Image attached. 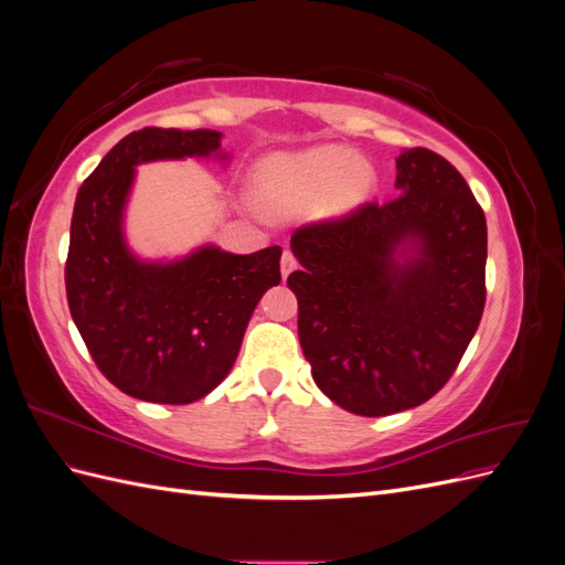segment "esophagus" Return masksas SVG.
Listing matches in <instances>:
<instances>
[{
	"label": "esophagus",
	"instance_id": "esophagus-1",
	"mask_svg": "<svg viewBox=\"0 0 565 565\" xmlns=\"http://www.w3.org/2000/svg\"><path fill=\"white\" fill-rule=\"evenodd\" d=\"M297 268V259H295V254L292 252H285L282 254V259H280V270H282V278H287L289 273H292Z\"/></svg>",
	"mask_w": 565,
	"mask_h": 565
}]
</instances>
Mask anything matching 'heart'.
Segmentation results:
<instances>
[{
	"instance_id": "1",
	"label": "heart",
	"mask_w": 565,
	"mask_h": 565,
	"mask_svg": "<svg viewBox=\"0 0 565 565\" xmlns=\"http://www.w3.org/2000/svg\"><path fill=\"white\" fill-rule=\"evenodd\" d=\"M372 191V172L344 146H318L303 152H276L254 177V193L273 214H295L320 207L344 214Z\"/></svg>"
}]
</instances>
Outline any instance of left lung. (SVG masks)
<instances>
[{"mask_svg":"<svg viewBox=\"0 0 565 565\" xmlns=\"http://www.w3.org/2000/svg\"><path fill=\"white\" fill-rule=\"evenodd\" d=\"M396 167L403 195L292 233L301 351L324 396L363 417L436 396L486 306V214L465 177L429 148ZM405 242L416 256L398 263Z\"/></svg>","mask_w":565,"mask_h":565,"instance_id":"1","label":"left lung"}]
</instances>
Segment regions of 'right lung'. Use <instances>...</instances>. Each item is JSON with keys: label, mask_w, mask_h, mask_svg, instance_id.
<instances>
[{"label": "right lung", "mask_w": 565, "mask_h": 565, "mask_svg": "<svg viewBox=\"0 0 565 565\" xmlns=\"http://www.w3.org/2000/svg\"><path fill=\"white\" fill-rule=\"evenodd\" d=\"M221 134L143 127L125 136L79 185L65 295L104 377L131 398L185 405L226 380L247 322L280 282L282 247L228 254L202 247L183 262L143 264L122 237L134 167L210 156Z\"/></svg>", "instance_id": "obj_1"}]
</instances>
